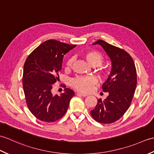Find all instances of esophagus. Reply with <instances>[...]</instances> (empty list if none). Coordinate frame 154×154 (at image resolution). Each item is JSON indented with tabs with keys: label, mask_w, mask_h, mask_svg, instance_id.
<instances>
[{
	"label": "esophagus",
	"mask_w": 154,
	"mask_h": 154,
	"mask_svg": "<svg viewBox=\"0 0 154 154\" xmlns=\"http://www.w3.org/2000/svg\"><path fill=\"white\" fill-rule=\"evenodd\" d=\"M77 95H80V96H82L83 97H85L87 96V94H85V93H80V92H77L76 93Z\"/></svg>",
	"instance_id": "obj_1"
}]
</instances>
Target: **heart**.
<instances>
[{
  "mask_svg": "<svg viewBox=\"0 0 154 154\" xmlns=\"http://www.w3.org/2000/svg\"><path fill=\"white\" fill-rule=\"evenodd\" d=\"M83 57L92 66H99L102 64L104 61L103 55L99 51L96 50H89L84 52ZM74 61L73 57L69 58L66 62V68L71 67ZM106 69H101L100 73L101 75L106 74ZM97 83V79L93 76L77 77L71 81V86L74 89L81 92H89L92 89V87Z\"/></svg>",
  "mask_w": 154,
  "mask_h": 154,
  "instance_id": "b5f03b06",
  "label": "heart"
}]
</instances>
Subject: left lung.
<instances>
[{
    "mask_svg": "<svg viewBox=\"0 0 154 154\" xmlns=\"http://www.w3.org/2000/svg\"><path fill=\"white\" fill-rule=\"evenodd\" d=\"M96 44L102 46L109 55L112 69L102 86L109 96L104 100L98 99L91 114L98 122L110 124L119 120L130 106L137 84L136 69L132 57L122 49L101 40L93 44Z\"/></svg>",
    "mask_w": 154,
    "mask_h": 154,
    "instance_id": "8db88e82",
    "label": "left lung"
}]
</instances>
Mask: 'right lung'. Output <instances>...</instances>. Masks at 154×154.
Segmentation results:
<instances>
[{"mask_svg": "<svg viewBox=\"0 0 154 154\" xmlns=\"http://www.w3.org/2000/svg\"><path fill=\"white\" fill-rule=\"evenodd\" d=\"M75 46L49 40L35 48L25 61L22 81L26 101L32 114L41 121L55 122L67 112L74 91L64 86V93L54 95L51 89L59 78L63 55Z\"/></svg>", "mask_w": 154, "mask_h": 154, "instance_id": "1", "label": "right lung"}]
</instances>
